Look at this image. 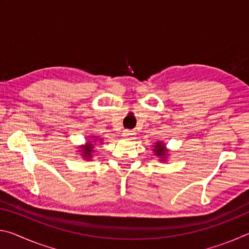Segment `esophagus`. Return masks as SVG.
<instances>
[{
  "label": "esophagus",
  "instance_id": "34e87169",
  "mask_svg": "<svg viewBox=\"0 0 249 249\" xmlns=\"http://www.w3.org/2000/svg\"><path fill=\"white\" fill-rule=\"evenodd\" d=\"M123 136L126 137V138H133L135 136V132H133V130L125 129L124 133H123Z\"/></svg>",
  "mask_w": 249,
  "mask_h": 249
}]
</instances>
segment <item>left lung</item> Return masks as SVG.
I'll use <instances>...</instances> for the list:
<instances>
[{
  "instance_id": "left-lung-1",
  "label": "left lung",
  "mask_w": 249,
  "mask_h": 249,
  "mask_svg": "<svg viewBox=\"0 0 249 249\" xmlns=\"http://www.w3.org/2000/svg\"><path fill=\"white\" fill-rule=\"evenodd\" d=\"M153 146H154V149H153L154 155L157 156L158 158H160V161L165 162V160L167 159L168 153H169V150L167 149L165 142L161 141H158V142H156Z\"/></svg>"
}]
</instances>
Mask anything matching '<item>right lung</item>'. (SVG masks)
<instances>
[{
	"instance_id": "obj_1",
	"label": "right lung",
	"mask_w": 249,
	"mask_h": 249,
	"mask_svg": "<svg viewBox=\"0 0 249 249\" xmlns=\"http://www.w3.org/2000/svg\"><path fill=\"white\" fill-rule=\"evenodd\" d=\"M103 142L102 138H99L95 137V136H90L89 137V141H87V142L84 145H81L79 146V153H80V156L83 159L86 160H91V158L93 157V154H94V146H95V142ZM102 145V144H101Z\"/></svg>"
}]
</instances>
